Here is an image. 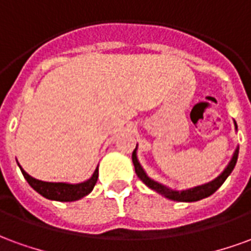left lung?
<instances>
[{
    "mask_svg": "<svg viewBox=\"0 0 251 251\" xmlns=\"http://www.w3.org/2000/svg\"><path fill=\"white\" fill-rule=\"evenodd\" d=\"M234 126H235V131L238 130L237 122L234 121ZM138 147V145H137ZM137 147L133 152V156H131V161H133V165H134V169H136L137 176L140 177V180H142V183L145 185H148L149 188L153 189L154 192H157L164 198H167L169 200H174V201H185V203H191V201H198V200L204 199V198H208L210 195H212L215 192L216 189L219 188L226 179L231 175L232 169L235 167L238 160V153H239V147L235 148V151L232 153V157L230 160V163L227 164V167L223 169L218 177H215L214 180H211L208 183L201 185H196V187H192V188L187 189H172L167 187V185L158 183L156 180L151 179L148 174L145 172V169L142 168V165L138 161V157H137Z\"/></svg>",
    "mask_w": 251,
    "mask_h": 251,
    "instance_id": "1",
    "label": "left lung"
}]
</instances>
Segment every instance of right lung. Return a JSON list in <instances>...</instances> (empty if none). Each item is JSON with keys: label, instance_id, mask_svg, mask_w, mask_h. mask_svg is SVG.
<instances>
[{"label": "right lung", "instance_id": "add662e5", "mask_svg": "<svg viewBox=\"0 0 251 251\" xmlns=\"http://www.w3.org/2000/svg\"><path fill=\"white\" fill-rule=\"evenodd\" d=\"M21 174L24 175L25 180L28 181V184L35 189L37 194L44 196L46 199L56 200V201H75L84 198L93 191L94 185L98 180V167L94 171L93 176L87 179L86 181L82 183H76V184H71V183H52V181H41L35 177H32L30 175L25 172L23 167L19 164Z\"/></svg>", "mask_w": 251, "mask_h": 251}]
</instances>
